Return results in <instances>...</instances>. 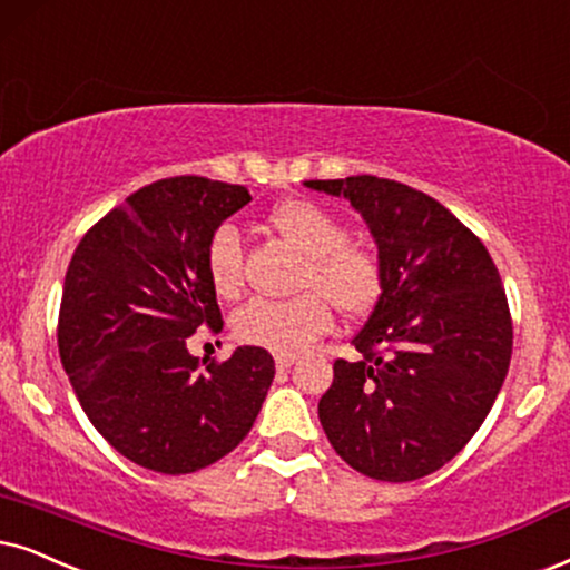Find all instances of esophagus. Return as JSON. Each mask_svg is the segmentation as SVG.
I'll return each instance as SVG.
<instances>
[{
	"mask_svg": "<svg viewBox=\"0 0 570 570\" xmlns=\"http://www.w3.org/2000/svg\"><path fill=\"white\" fill-rule=\"evenodd\" d=\"M294 363H297V355H276V368H278V371L292 368Z\"/></svg>",
	"mask_w": 570,
	"mask_h": 570,
	"instance_id": "34e87169",
	"label": "esophagus"
}]
</instances>
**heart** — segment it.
I'll list each match as a JSON object with an SVG mask.
<instances>
[{"label":"heart","mask_w":570,"mask_h":570,"mask_svg":"<svg viewBox=\"0 0 570 570\" xmlns=\"http://www.w3.org/2000/svg\"><path fill=\"white\" fill-rule=\"evenodd\" d=\"M281 239L305 255L297 286L305 294L292 299H252L234 315V336L242 344L292 355L309 347L334 323V305L344 318H360L379 302L384 286L379 255L347 239V226L326 207L309 199H286L268 215ZM205 268L223 299H236L244 286L239 232L223 223L205 249Z\"/></svg>","instance_id":"b5f03b06"}]
</instances>
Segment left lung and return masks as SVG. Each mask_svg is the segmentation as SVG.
<instances>
[{
    "mask_svg": "<svg viewBox=\"0 0 570 570\" xmlns=\"http://www.w3.org/2000/svg\"><path fill=\"white\" fill-rule=\"evenodd\" d=\"M305 186L350 199L384 271L352 338L360 360L334 363L321 426L365 476H429L471 442L508 376L513 321L500 273L479 236L413 186L376 176Z\"/></svg>",
    "mask_w": 570,
    "mask_h": 570,
    "instance_id": "8db88e82",
    "label": "left lung"
}]
</instances>
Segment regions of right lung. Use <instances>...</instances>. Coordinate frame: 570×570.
<instances>
[{
	"mask_svg": "<svg viewBox=\"0 0 570 570\" xmlns=\"http://www.w3.org/2000/svg\"><path fill=\"white\" fill-rule=\"evenodd\" d=\"M249 199L239 184L163 178L94 223L70 257L62 368L94 429L149 471L178 476L228 455L271 389L268 350L199 363L186 344L202 326L223 328L205 249Z\"/></svg>",
	"mask_w": 570,
	"mask_h": 570,
	"instance_id": "obj_1",
	"label": "right lung"
}]
</instances>
